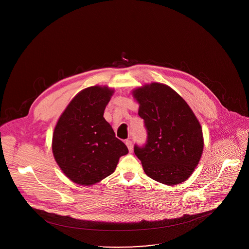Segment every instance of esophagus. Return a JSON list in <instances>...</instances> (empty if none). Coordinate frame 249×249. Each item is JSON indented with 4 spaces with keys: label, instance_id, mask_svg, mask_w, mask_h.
Returning a JSON list of instances; mask_svg holds the SVG:
<instances>
[{
    "label": "esophagus",
    "instance_id": "34e87169",
    "mask_svg": "<svg viewBox=\"0 0 249 249\" xmlns=\"http://www.w3.org/2000/svg\"><path fill=\"white\" fill-rule=\"evenodd\" d=\"M125 143H126V145H127V147H128L129 151L131 152V151H132V142L130 141V140H127V141L125 142Z\"/></svg>",
    "mask_w": 249,
    "mask_h": 249
}]
</instances>
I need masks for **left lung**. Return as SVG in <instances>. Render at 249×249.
<instances>
[{
	"instance_id": "8db88e82",
	"label": "left lung",
	"mask_w": 249,
	"mask_h": 249,
	"mask_svg": "<svg viewBox=\"0 0 249 249\" xmlns=\"http://www.w3.org/2000/svg\"><path fill=\"white\" fill-rule=\"evenodd\" d=\"M138 115L147 131L146 142L134 145L147 177L165 185L190 178L203 150L200 122L185 100L169 86L151 83L137 88Z\"/></svg>"
}]
</instances>
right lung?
Listing matches in <instances>:
<instances>
[{
    "label": "right lung",
    "instance_id": "obj_1",
    "mask_svg": "<svg viewBox=\"0 0 249 249\" xmlns=\"http://www.w3.org/2000/svg\"><path fill=\"white\" fill-rule=\"evenodd\" d=\"M114 89L93 86L81 90L59 117L52 151L63 174L72 182L90 186L112 175L119 158L128 154L104 118Z\"/></svg>",
    "mask_w": 249,
    "mask_h": 249
}]
</instances>
